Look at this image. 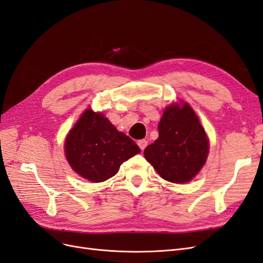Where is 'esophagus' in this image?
<instances>
[{
    "label": "esophagus",
    "mask_w": 263,
    "mask_h": 263,
    "mask_svg": "<svg viewBox=\"0 0 263 263\" xmlns=\"http://www.w3.org/2000/svg\"><path fill=\"white\" fill-rule=\"evenodd\" d=\"M138 145L140 146V148L143 151L144 148H145L147 146V141L146 140H139L138 141Z\"/></svg>",
    "instance_id": "34e87169"
}]
</instances>
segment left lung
Masks as SVG:
<instances>
[{
	"instance_id": "left-lung-1",
	"label": "left lung",
	"mask_w": 263,
	"mask_h": 263,
	"mask_svg": "<svg viewBox=\"0 0 263 263\" xmlns=\"http://www.w3.org/2000/svg\"><path fill=\"white\" fill-rule=\"evenodd\" d=\"M209 141L188 104L167 107L158 123V139L144 149L148 163L165 180L190 181L206 162Z\"/></svg>"
}]
</instances>
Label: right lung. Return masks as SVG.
<instances>
[{
	"label": "right lung",
	"instance_id": "1",
	"mask_svg": "<svg viewBox=\"0 0 263 263\" xmlns=\"http://www.w3.org/2000/svg\"><path fill=\"white\" fill-rule=\"evenodd\" d=\"M140 153L128 135L104 117L87 109L65 140V156L74 172L92 182L114 177L126 159Z\"/></svg>",
	"mask_w": 263,
	"mask_h": 263
}]
</instances>
